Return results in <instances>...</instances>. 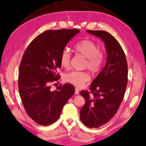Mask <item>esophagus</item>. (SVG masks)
Listing matches in <instances>:
<instances>
[{
	"mask_svg": "<svg viewBox=\"0 0 146 146\" xmlns=\"http://www.w3.org/2000/svg\"><path fill=\"white\" fill-rule=\"evenodd\" d=\"M79 92H80V91H79V89L78 88H75V94H76V95H78Z\"/></svg>",
	"mask_w": 146,
	"mask_h": 146,
	"instance_id": "34e87169",
	"label": "esophagus"
}]
</instances>
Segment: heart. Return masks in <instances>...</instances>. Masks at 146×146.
<instances>
[{
    "label": "heart",
    "instance_id": "1",
    "mask_svg": "<svg viewBox=\"0 0 146 146\" xmlns=\"http://www.w3.org/2000/svg\"><path fill=\"white\" fill-rule=\"evenodd\" d=\"M74 49L76 52L86 58L85 67L93 73L99 71L103 64L104 56L96 43L89 40H84L76 43L74 45ZM70 53L67 50H63L60 58L61 66L68 68L70 66ZM64 78L67 82L75 86H81L89 81L90 75L87 72L72 71L66 74Z\"/></svg>",
    "mask_w": 146,
    "mask_h": 146
}]
</instances>
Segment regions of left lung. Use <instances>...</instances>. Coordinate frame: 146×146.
Listing matches in <instances>:
<instances>
[{
    "label": "left lung",
    "instance_id": "obj_1",
    "mask_svg": "<svg viewBox=\"0 0 146 146\" xmlns=\"http://www.w3.org/2000/svg\"><path fill=\"white\" fill-rule=\"evenodd\" d=\"M86 32L100 38L105 45L106 64L90 85V92L81 91L85 104L80 119L90 128H98L113 118L123 99L127 83V65L121 45L109 33L104 31Z\"/></svg>",
    "mask_w": 146,
    "mask_h": 146
}]
</instances>
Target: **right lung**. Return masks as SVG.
Segmentation results:
<instances>
[{
  "instance_id": "right-lung-1",
  "label": "right lung",
  "mask_w": 146,
  "mask_h": 146,
  "mask_svg": "<svg viewBox=\"0 0 146 146\" xmlns=\"http://www.w3.org/2000/svg\"><path fill=\"white\" fill-rule=\"evenodd\" d=\"M80 32L79 29L48 30L33 40L23 55L19 68V90L23 105L37 124L48 126L60 117L63 106L74 95L69 83L50 90L61 68L60 55L66 44Z\"/></svg>"
}]
</instances>
